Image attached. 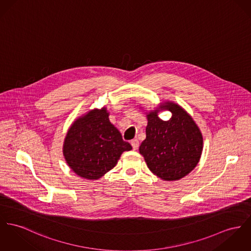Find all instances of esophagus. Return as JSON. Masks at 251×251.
Instances as JSON below:
<instances>
[{
    "mask_svg": "<svg viewBox=\"0 0 251 251\" xmlns=\"http://www.w3.org/2000/svg\"><path fill=\"white\" fill-rule=\"evenodd\" d=\"M131 145L133 146V149H134V150H136V149L138 148V146H139V142H138V140L135 138V139L131 140Z\"/></svg>",
    "mask_w": 251,
    "mask_h": 251,
    "instance_id": "obj_1",
    "label": "esophagus"
}]
</instances>
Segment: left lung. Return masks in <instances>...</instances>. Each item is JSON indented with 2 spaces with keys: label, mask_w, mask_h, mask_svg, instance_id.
<instances>
[{
  "label": "left lung",
  "mask_w": 251,
  "mask_h": 251,
  "mask_svg": "<svg viewBox=\"0 0 251 251\" xmlns=\"http://www.w3.org/2000/svg\"><path fill=\"white\" fill-rule=\"evenodd\" d=\"M169 109L173 117L163 122L159 110ZM146 138L139 146L148 168L163 180H177L190 173L200 161L202 135L189 116L173 102L162 103L147 115Z\"/></svg>",
  "instance_id": "1"
}]
</instances>
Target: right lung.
I'll return each instance as SVG.
<instances>
[{
  "label": "right lung",
  "mask_w": 251,
  "mask_h": 251,
  "mask_svg": "<svg viewBox=\"0 0 251 251\" xmlns=\"http://www.w3.org/2000/svg\"><path fill=\"white\" fill-rule=\"evenodd\" d=\"M129 142L109 120L106 108L93 110L77 118L69 129L63 146L65 159L81 177L98 179L117 163Z\"/></svg>",
  "instance_id": "1"
}]
</instances>
